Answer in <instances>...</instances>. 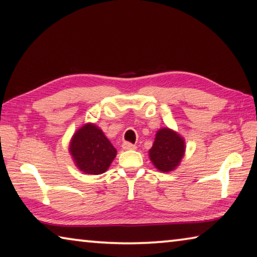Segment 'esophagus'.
Masks as SVG:
<instances>
[{
	"mask_svg": "<svg viewBox=\"0 0 257 257\" xmlns=\"http://www.w3.org/2000/svg\"><path fill=\"white\" fill-rule=\"evenodd\" d=\"M122 149L125 151H129V150H136V145L132 144V143H128V142H124L122 144Z\"/></svg>",
	"mask_w": 257,
	"mask_h": 257,
	"instance_id": "obj_1",
	"label": "esophagus"
}]
</instances>
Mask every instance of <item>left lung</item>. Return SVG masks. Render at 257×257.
Returning <instances> with one entry per match:
<instances>
[{
	"instance_id": "left-lung-1",
	"label": "left lung",
	"mask_w": 257,
	"mask_h": 257,
	"mask_svg": "<svg viewBox=\"0 0 257 257\" xmlns=\"http://www.w3.org/2000/svg\"><path fill=\"white\" fill-rule=\"evenodd\" d=\"M186 152L184 137L175 130L165 127L155 134L153 146L149 151L150 160L161 172H171L179 167Z\"/></svg>"
}]
</instances>
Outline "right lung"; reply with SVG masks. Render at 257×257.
Wrapping results in <instances>:
<instances>
[{"instance_id":"obj_1","label":"right lung","mask_w":257,"mask_h":257,"mask_svg":"<svg viewBox=\"0 0 257 257\" xmlns=\"http://www.w3.org/2000/svg\"><path fill=\"white\" fill-rule=\"evenodd\" d=\"M69 153L76 167L86 175H101L110 167L116 150L102 129L94 123H85L71 137Z\"/></svg>"}]
</instances>
